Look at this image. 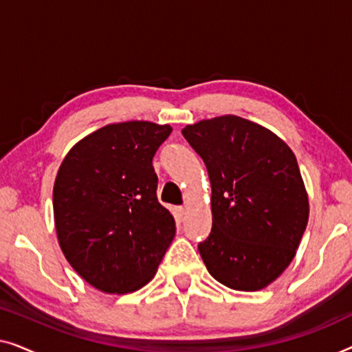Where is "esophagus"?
Wrapping results in <instances>:
<instances>
[{
  "mask_svg": "<svg viewBox=\"0 0 352 352\" xmlns=\"http://www.w3.org/2000/svg\"><path fill=\"white\" fill-rule=\"evenodd\" d=\"M186 213H187V210L184 208V206H177V208H176V214H177V218H184V216H186Z\"/></svg>",
  "mask_w": 352,
  "mask_h": 352,
  "instance_id": "34e87169",
  "label": "esophagus"
}]
</instances>
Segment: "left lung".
Here are the masks:
<instances>
[{"instance_id": "left-lung-1", "label": "left lung", "mask_w": 352, "mask_h": 352, "mask_svg": "<svg viewBox=\"0 0 352 352\" xmlns=\"http://www.w3.org/2000/svg\"><path fill=\"white\" fill-rule=\"evenodd\" d=\"M182 136L211 182L213 228L199 245L206 269L232 290H263L290 266L309 219L295 153L237 115L187 124Z\"/></svg>"}]
</instances>
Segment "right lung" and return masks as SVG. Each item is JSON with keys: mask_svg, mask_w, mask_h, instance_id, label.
<instances>
[{"mask_svg": "<svg viewBox=\"0 0 352 352\" xmlns=\"http://www.w3.org/2000/svg\"><path fill=\"white\" fill-rule=\"evenodd\" d=\"M171 131L142 120L112 123L80 139L60 163L52 190L57 242L96 290L124 295L147 285L175 239L152 166Z\"/></svg>", "mask_w": 352, "mask_h": 352, "instance_id": "right-lung-1", "label": "right lung"}]
</instances>
